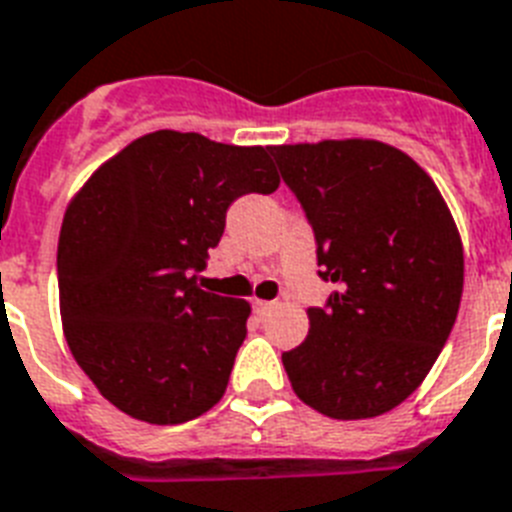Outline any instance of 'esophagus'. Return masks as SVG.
I'll return each instance as SVG.
<instances>
[{
	"mask_svg": "<svg viewBox=\"0 0 512 512\" xmlns=\"http://www.w3.org/2000/svg\"><path fill=\"white\" fill-rule=\"evenodd\" d=\"M252 307H255V313H268L270 307H273V302H265V299H255V302H252Z\"/></svg>",
	"mask_w": 512,
	"mask_h": 512,
	"instance_id": "esophagus-1",
	"label": "esophagus"
}]
</instances>
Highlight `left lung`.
Returning <instances> with one entry per match:
<instances>
[{"instance_id": "left-lung-1", "label": "left lung", "mask_w": 512, "mask_h": 512, "mask_svg": "<svg viewBox=\"0 0 512 512\" xmlns=\"http://www.w3.org/2000/svg\"><path fill=\"white\" fill-rule=\"evenodd\" d=\"M305 210L318 276L310 331L284 352L305 405L339 421L389 413L421 386L463 297V244L429 173L371 139L270 147Z\"/></svg>"}]
</instances>
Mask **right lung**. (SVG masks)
I'll use <instances>...</instances> for the list:
<instances>
[{"label":"right lung","mask_w":512,"mask_h":512,"mask_svg":"<svg viewBox=\"0 0 512 512\" xmlns=\"http://www.w3.org/2000/svg\"><path fill=\"white\" fill-rule=\"evenodd\" d=\"M268 147L155 131L83 184L57 244L68 347L105 400L136 421L173 426L223 397L247 336L244 299L205 292L231 202L270 194Z\"/></svg>","instance_id":"1"}]
</instances>
